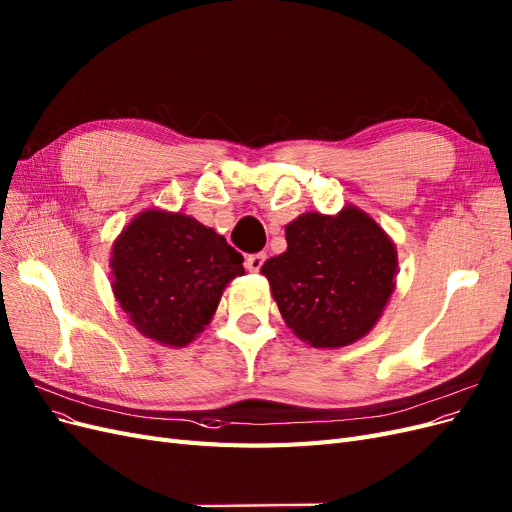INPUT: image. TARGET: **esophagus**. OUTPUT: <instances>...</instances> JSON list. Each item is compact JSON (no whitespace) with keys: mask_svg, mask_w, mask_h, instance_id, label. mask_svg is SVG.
Returning a JSON list of instances; mask_svg holds the SVG:
<instances>
[{"mask_svg":"<svg viewBox=\"0 0 512 512\" xmlns=\"http://www.w3.org/2000/svg\"><path fill=\"white\" fill-rule=\"evenodd\" d=\"M265 260H267L265 254H250L245 258V267H247V271L258 273L262 269V265H265Z\"/></svg>","mask_w":512,"mask_h":512,"instance_id":"obj_1","label":"esophagus"}]
</instances>
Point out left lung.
<instances>
[{
  "label": "left lung",
  "mask_w": 512,
  "mask_h": 512,
  "mask_svg": "<svg viewBox=\"0 0 512 512\" xmlns=\"http://www.w3.org/2000/svg\"><path fill=\"white\" fill-rule=\"evenodd\" d=\"M286 243L260 271L294 335L342 348L374 329L395 290L397 250L367 213H303L286 226Z\"/></svg>",
  "instance_id": "left-lung-1"
}]
</instances>
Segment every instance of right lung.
<instances>
[{
	"instance_id": "1",
	"label": "right lung",
	"mask_w": 512,
	"mask_h": 512,
	"mask_svg": "<svg viewBox=\"0 0 512 512\" xmlns=\"http://www.w3.org/2000/svg\"><path fill=\"white\" fill-rule=\"evenodd\" d=\"M113 292L145 337L181 348L211 322L243 256L183 213L143 211L121 230L111 256Z\"/></svg>"
}]
</instances>
